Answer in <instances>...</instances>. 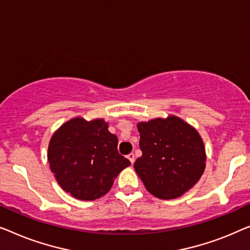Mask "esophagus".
Wrapping results in <instances>:
<instances>
[{"label": "esophagus", "mask_w": 250, "mask_h": 250, "mask_svg": "<svg viewBox=\"0 0 250 250\" xmlns=\"http://www.w3.org/2000/svg\"><path fill=\"white\" fill-rule=\"evenodd\" d=\"M126 157H128L129 161L131 162V164L135 163V154H133V153H130L129 155H126Z\"/></svg>", "instance_id": "esophagus-1"}]
</instances>
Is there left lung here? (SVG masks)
<instances>
[{
    "mask_svg": "<svg viewBox=\"0 0 250 250\" xmlns=\"http://www.w3.org/2000/svg\"><path fill=\"white\" fill-rule=\"evenodd\" d=\"M143 155L133 167L147 190L157 198L180 197L205 170V147L199 133L177 117L138 124Z\"/></svg>",
    "mask_w": 250,
    "mask_h": 250,
    "instance_id": "8db88e82",
    "label": "left lung"
}]
</instances>
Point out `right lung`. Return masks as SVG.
<instances>
[{
  "label": "right lung",
  "mask_w": 250,
  "mask_h": 250,
  "mask_svg": "<svg viewBox=\"0 0 250 250\" xmlns=\"http://www.w3.org/2000/svg\"><path fill=\"white\" fill-rule=\"evenodd\" d=\"M102 119L75 118L52 136L48 163L63 190L82 200L104 196L130 161L118 152L117 136Z\"/></svg>",
  "instance_id": "1"
}]
</instances>
